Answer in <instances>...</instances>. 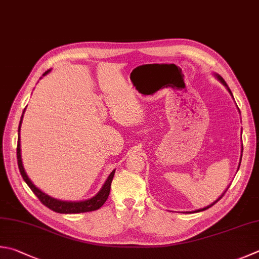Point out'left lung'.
<instances>
[{
  "mask_svg": "<svg viewBox=\"0 0 259 259\" xmlns=\"http://www.w3.org/2000/svg\"><path fill=\"white\" fill-rule=\"evenodd\" d=\"M218 79H219V80H220V81L222 82V83H223L224 85H226V87L228 88V85H227V83H226V81H224V80L222 79V77H221L220 75H218ZM228 90H229V92H230V94H231V90H230V89H229V88H228ZM231 95H232V94H231ZM239 167H240V164H239ZM226 192H227V190H226ZM226 192H224V193L222 194V196H221L220 198H218V201H220V199H221V198L223 197V195H224V194H226ZM218 201H215V202H214L213 204H211V205H208V206H206V207H204V208H202V209H197V211H195V212H198V211H205V209H207V208H209V207H211V206H213V205H214V204H215V203H217Z\"/></svg>",
  "mask_w": 259,
  "mask_h": 259,
  "instance_id": "left-lung-1",
  "label": "left lung"
}]
</instances>
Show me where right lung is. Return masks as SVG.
I'll list each match as a JSON object with an SVG mask.
<instances>
[{
    "label": "right lung",
    "mask_w": 259,
    "mask_h": 259,
    "mask_svg": "<svg viewBox=\"0 0 259 259\" xmlns=\"http://www.w3.org/2000/svg\"><path fill=\"white\" fill-rule=\"evenodd\" d=\"M51 70L46 71L42 75H46L48 72ZM24 113V111H23ZM23 117V115H22ZM22 117L20 120V124H19V131L20 132V126H21V121H22ZM17 159H18V167L19 170H20V174L22 176V178L24 182L27 183V185L30 189L32 190V193L36 195L38 197L39 201H40L44 205L47 206L48 208H51L52 211L57 212V213H65V214H71V213H85V212H91V211H96V209L100 208L102 205H104L105 202L107 201V198L109 196L110 193V186H111V182H113L114 175H115V170L113 172L109 175L108 179L106 180V183L102 188L100 189V192L90 199H87V201L83 202H64V201H58L56 198H53L51 196H48L45 193H42L41 190H39L35 185L31 183V180L28 178V176L24 171L23 165H22V161H21V153H20V138L18 139V145H17Z\"/></svg>",
    "instance_id": "1"
}]
</instances>
